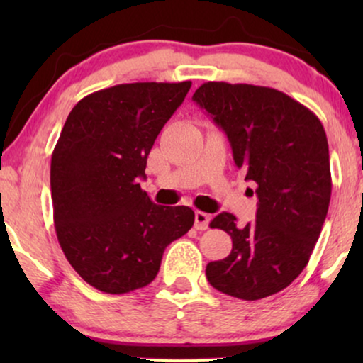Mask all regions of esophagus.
I'll return each mask as SVG.
<instances>
[{
  "mask_svg": "<svg viewBox=\"0 0 363 363\" xmlns=\"http://www.w3.org/2000/svg\"><path fill=\"white\" fill-rule=\"evenodd\" d=\"M210 220H211V216L208 215V213L200 211V210L195 211V228L196 230H200V231L206 230L208 225H210Z\"/></svg>",
  "mask_w": 363,
  "mask_h": 363,
  "instance_id": "obj_1",
  "label": "esophagus"
}]
</instances>
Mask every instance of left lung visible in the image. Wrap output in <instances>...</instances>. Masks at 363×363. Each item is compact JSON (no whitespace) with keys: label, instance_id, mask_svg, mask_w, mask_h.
Here are the masks:
<instances>
[{"label":"left lung","instance_id":"left-lung-1","mask_svg":"<svg viewBox=\"0 0 363 363\" xmlns=\"http://www.w3.org/2000/svg\"><path fill=\"white\" fill-rule=\"evenodd\" d=\"M193 101L225 130L259 200L245 226L226 211L211 220L233 250L208 262V282L238 299H264L301 274L320 236L332 193L325 130L314 112L271 87L205 82Z\"/></svg>","mask_w":363,"mask_h":363}]
</instances>
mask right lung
<instances>
[{"label":"right lung","mask_w":363,"mask_h":363,"mask_svg":"<svg viewBox=\"0 0 363 363\" xmlns=\"http://www.w3.org/2000/svg\"><path fill=\"white\" fill-rule=\"evenodd\" d=\"M191 82H133L81 99L51 157L57 241L69 264L106 294L155 279L172 241L193 226L188 206L155 205L138 178Z\"/></svg>","instance_id":"obj_1"}]
</instances>
